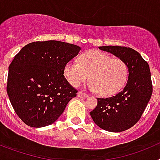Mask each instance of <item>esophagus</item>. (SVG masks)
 Instances as JSON below:
<instances>
[{
	"instance_id": "esophagus-1",
	"label": "esophagus",
	"mask_w": 160,
	"mask_h": 160,
	"mask_svg": "<svg viewBox=\"0 0 160 160\" xmlns=\"http://www.w3.org/2000/svg\"><path fill=\"white\" fill-rule=\"evenodd\" d=\"M78 96L80 98H86L88 97V94H87L86 93L82 92V91H79V92L78 93Z\"/></svg>"
}]
</instances>
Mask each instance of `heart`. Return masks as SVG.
Instances as JSON below:
<instances>
[{
  "label": "heart",
  "mask_w": 160,
  "mask_h": 160,
  "mask_svg": "<svg viewBox=\"0 0 160 160\" xmlns=\"http://www.w3.org/2000/svg\"><path fill=\"white\" fill-rule=\"evenodd\" d=\"M64 74L73 87H79L90 79V88L98 90L101 96H111L118 93L128 77V66L123 60L112 58L108 54L91 51L82 55L80 63L69 62Z\"/></svg>",
  "instance_id": "obj_1"
}]
</instances>
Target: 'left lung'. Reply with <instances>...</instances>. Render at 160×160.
I'll return each instance as SVG.
<instances>
[{"label":"left lung","instance_id":"8db88e82","mask_svg":"<svg viewBox=\"0 0 160 160\" xmlns=\"http://www.w3.org/2000/svg\"><path fill=\"white\" fill-rule=\"evenodd\" d=\"M99 49L119 58L128 66V82L122 91L106 98H98L90 113L100 128L120 132L132 128L140 119L152 94L149 65L135 49L125 46H100Z\"/></svg>","mask_w":160,"mask_h":160}]
</instances>
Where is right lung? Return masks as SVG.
<instances>
[{
	"instance_id": "add662e5",
	"label": "right lung",
	"mask_w": 160,
	"mask_h": 160,
	"mask_svg": "<svg viewBox=\"0 0 160 160\" xmlns=\"http://www.w3.org/2000/svg\"><path fill=\"white\" fill-rule=\"evenodd\" d=\"M81 48L58 42H31L8 66L7 94L21 119L32 128L49 126L59 118L78 90L64 76L67 62Z\"/></svg>"
}]
</instances>
